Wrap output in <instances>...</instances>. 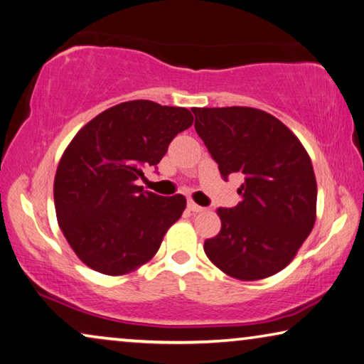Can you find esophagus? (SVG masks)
Wrapping results in <instances>:
<instances>
[{"label":"esophagus","mask_w":364,"mask_h":364,"mask_svg":"<svg viewBox=\"0 0 364 364\" xmlns=\"http://www.w3.org/2000/svg\"><path fill=\"white\" fill-rule=\"evenodd\" d=\"M187 206H188V210H190V211H193V213H201V211H205L203 206L197 205V203H195V201H192V200H188Z\"/></svg>","instance_id":"34e87169"}]
</instances>
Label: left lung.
Masks as SVG:
<instances>
[{
	"label": "left lung",
	"mask_w": 364,
	"mask_h": 364,
	"mask_svg": "<svg viewBox=\"0 0 364 364\" xmlns=\"http://www.w3.org/2000/svg\"><path fill=\"white\" fill-rule=\"evenodd\" d=\"M221 177H244L232 208H218L221 231L205 254L229 277L254 282L283 270L316 223L317 183L309 154L287 125L250 107L192 109Z\"/></svg>",
	"instance_id": "obj_1"
}]
</instances>
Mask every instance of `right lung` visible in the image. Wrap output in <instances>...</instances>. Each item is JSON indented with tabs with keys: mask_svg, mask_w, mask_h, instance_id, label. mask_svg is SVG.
<instances>
[{
	"mask_svg": "<svg viewBox=\"0 0 364 364\" xmlns=\"http://www.w3.org/2000/svg\"><path fill=\"white\" fill-rule=\"evenodd\" d=\"M192 124L188 109L130 100L104 110L73 138L55 176V210L71 249L92 270L125 275L158 252L187 200L148 192L136 181Z\"/></svg>",
	"mask_w": 364,
	"mask_h": 364,
	"instance_id": "obj_1",
	"label": "right lung"
}]
</instances>
